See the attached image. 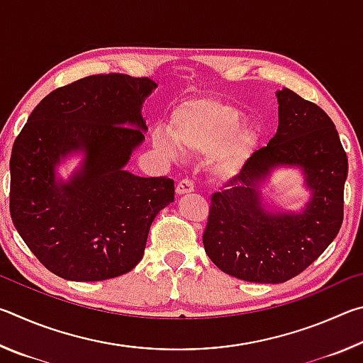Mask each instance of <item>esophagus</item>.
<instances>
[{
	"instance_id": "1",
	"label": "esophagus",
	"mask_w": 363,
	"mask_h": 363,
	"mask_svg": "<svg viewBox=\"0 0 363 363\" xmlns=\"http://www.w3.org/2000/svg\"><path fill=\"white\" fill-rule=\"evenodd\" d=\"M194 182L190 179H182L177 182L176 186V194L177 195H184V194H189V192H194Z\"/></svg>"
}]
</instances>
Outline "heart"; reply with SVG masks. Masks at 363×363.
Segmentation results:
<instances>
[{
	"mask_svg": "<svg viewBox=\"0 0 363 363\" xmlns=\"http://www.w3.org/2000/svg\"><path fill=\"white\" fill-rule=\"evenodd\" d=\"M240 120L242 113L230 104L192 99L174 110L169 134L184 152L210 155L213 176L229 181L247 167L257 145V133ZM158 145L169 149L167 140Z\"/></svg>",
	"mask_w": 363,
	"mask_h": 363,
	"instance_id": "1",
	"label": "heart"
}]
</instances>
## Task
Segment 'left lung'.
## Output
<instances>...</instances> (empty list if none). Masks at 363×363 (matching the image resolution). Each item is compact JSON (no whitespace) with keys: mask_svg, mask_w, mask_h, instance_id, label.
Instances as JSON below:
<instances>
[{"mask_svg":"<svg viewBox=\"0 0 363 363\" xmlns=\"http://www.w3.org/2000/svg\"><path fill=\"white\" fill-rule=\"evenodd\" d=\"M279 128L240 174L211 195L203 247L223 272L256 284H281L303 272L335 240L344 218L347 155L335 123L293 93H277ZM280 164L305 169L313 200L303 215L262 210L259 182Z\"/></svg>","mask_w":363,"mask_h":363,"instance_id":"1","label":"left lung"}]
</instances>
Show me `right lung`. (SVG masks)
I'll return each instance as SVG.
<instances>
[{
  "label": "right lung",
  "instance_id": "1",
  "mask_svg": "<svg viewBox=\"0 0 363 363\" xmlns=\"http://www.w3.org/2000/svg\"><path fill=\"white\" fill-rule=\"evenodd\" d=\"M153 88L150 78L125 73L77 79L49 93L14 140L12 223L59 277L99 281L130 272L143 259L153 219L174 201L168 176L123 169L144 140L140 106ZM73 150L85 152L84 168L57 184L53 167Z\"/></svg>",
  "mask_w": 363,
  "mask_h": 363
}]
</instances>
